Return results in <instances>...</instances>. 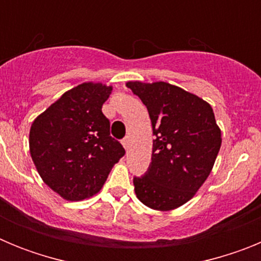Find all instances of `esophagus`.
<instances>
[{
    "instance_id": "1",
    "label": "esophagus",
    "mask_w": 261,
    "mask_h": 261,
    "mask_svg": "<svg viewBox=\"0 0 261 261\" xmlns=\"http://www.w3.org/2000/svg\"><path fill=\"white\" fill-rule=\"evenodd\" d=\"M121 144H123V146L125 147V150H128V147H129V138H128V137L123 138V141H121Z\"/></svg>"
}]
</instances>
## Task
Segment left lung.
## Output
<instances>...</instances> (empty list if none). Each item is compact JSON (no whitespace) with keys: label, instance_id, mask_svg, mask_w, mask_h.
Segmentation results:
<instances>
[{"label":"left lung","instance_id":"left-lung-1","mask_svg":"<svg viewBox=\"0 0 261 261\" xmlns=\"http://www.w3.org/2000/svg\"><path fill=\"white\" fill-rule=\"evenodd\" d=\"M151 120V163L133 177L137 199L155 211H172L195 196L220 151L221 129L211 105L167 82H128Z\"/></svg>","mask_w":261,"mask_h":261}]
</instances>
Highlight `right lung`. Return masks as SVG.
<instances>
[{"mask_svg":"<svg viewBox=\"0 0 261 261\" xmlns=\"http://www.w3.org/2000/svg\"><path fill=\"white\" fill-rule=\"evenodd\" d=\"M112 87L85 82L62 94L30 129V153L43 181L69 201L100 191L125 154L110 135L102 106Z\"/></svg>","mask_w":261,"mask_h":261,"instance_id":"right-lung-1","label":"right lung"}]
</instances>
